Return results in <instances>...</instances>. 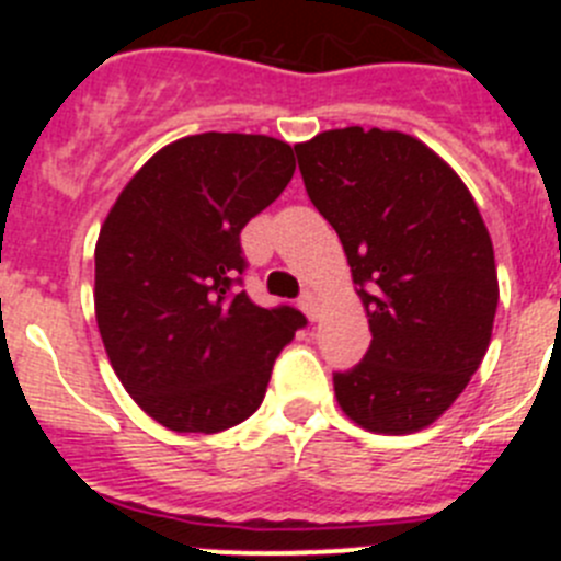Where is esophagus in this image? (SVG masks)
<instances>
[{
    "instance_id": "esophagus-1",
    "label": "esophagus",
    "mask_w": 561,
    "mask_h": 561,
    "mask_svg": "<svg viewBox=\"0 0 561 561\" xmlns=\"http://www.w3.org/2000/svg\"><path fill=\"white\" fill-rule=\"evenodd\" d=\"M300 309L309 314L311 323H317V320H320V300H317L314 291H304V295H300Z\"/></svg>"
}]
</instances>
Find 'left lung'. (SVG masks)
Segmentation results:
<instances>
[{"label":"left lung","instance_id":"left-lung-1","mask_svg":"<svg viewBox=\"0 0 561 561\" xmlns=\"http://www.w3.org/2000/svg\"><path fill=\"white\" fill-rule=\"evenodd\" d=\"M295 151L374 334L365 359L334 374L336 401L370 433H419L453 408L492 340L500 286L483 216L410 134L331 128Z\"/></svg>","mask_w":561,"mask_h":561}]
</instances>
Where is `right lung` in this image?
<instances>
[{
  "label": "right lung",
  "instance_id": "obj_1",
  "mask_svg": "<svg viewBox=\"0 0 561 561\" xmlns=\"http://www.w3.org/2000/svg\"><path fill=\"white\" fill-rule=\"evenodd\" d=\"M291 146L191 134L160 148L108 210L95 247V317L114 374L173 433L250 419L306 317L261 309L241 284V230L284 193Z\"/></svg>",
  "mask_w": 561,
  "mask_h": 561
}]
</instances>
